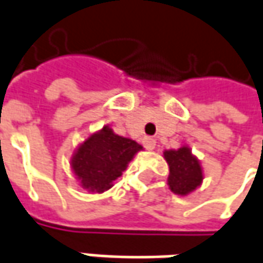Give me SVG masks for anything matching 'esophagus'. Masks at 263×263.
<instances>
[{"label":"esophagus","instance_id":"obj_1","mask_svg":"<svg viewBox=\"0 0 263 263\" xmlns=\"http://www.w3.org/2000/svg\"><path fill=\"white\" fill-rule=\"evenodd\" d=\"M143 146L147 150H153L156 146V140L155 139H152V137H144V139H143Z\"/></svg>","mask_w":263,"mask_h":263}]
</instances>
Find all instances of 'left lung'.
Returning <instances> with one entry per match:
<instances>
[{"label": "left lung", "instance_id": "left-lung-1", "mask_svg": "<svg viewBox=\"0 0 263 263\" xmlns=\"http://www.w3.org/2000/svg\"><path fill=\"white\" fill-rule=\"evenodd\" d=\"M163 156L169 164L167 184L173 193L186 196L200 186L203 180L202 167L187 146L177 150H166Z\"/></svg>", "mask_w": 263, "mask_h": 263}]
</instances>
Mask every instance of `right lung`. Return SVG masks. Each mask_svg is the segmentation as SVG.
Wrapping results in <instances>:
<instances>
[{
  "label": "right lung",
  "mask_w": 263,
  "mask_h": 263,
  "mask_svg": "<svg viewBox=\"0 0 263 263\" xmlns=\"http://www.w3.org/2000/svg\"><path fill=\"white\" fill-rule=\"evenodd\" d=\"M143 147L132 139L116 135L108 126L81 143L71 159V169L83 189L103 193L126 170Z\"/></svg>",
  "instance_id": "add662e5"
}]
</instances>
